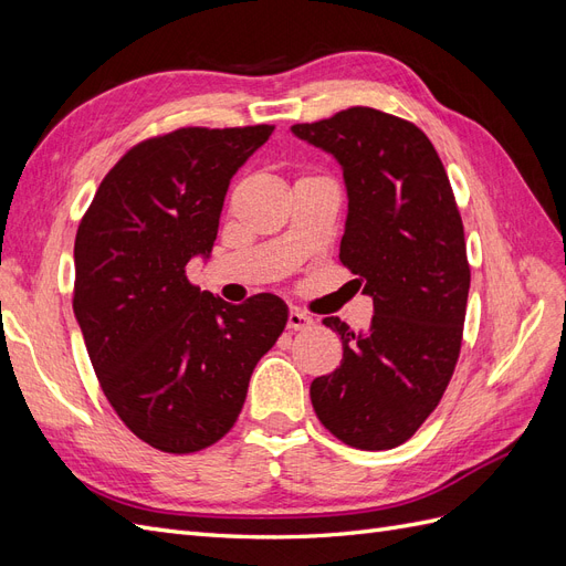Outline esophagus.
Wrapping results in <instances>:
<instances>
[{"label":"esophagus","mask_w":566,"mask_h":566,"mask_svg":"<svg viewBox=\"0 0 566 566\" xmlns=\"http://www.w3.org/2000/svg\"><path fill=\"white\" fill-rule=\"evenodd\" d=\"M314 325V321L306 316L304 312H297V310H293L287 314V328L290 331H306V328H312Z\"/></svg>","instance_id":"1"}]
</instances>
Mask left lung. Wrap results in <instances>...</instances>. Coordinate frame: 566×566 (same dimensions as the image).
<instances>
[{
    "label": "left lung",
    "instance_id": "1",
    "mask_svg": "<svg viewBox=\"0 0 566 566\" xmlns=\"http://www.w3.org/2000/svg\"><path fill=\"white\" fill-rule=\"evenodd\" d=\"M293 132L342 165L339 262L375 306L366 333L323 318L342 364L312 382V403L347 447L394 449L439 406L460 356L470 264L453 188L432 142L403 117L354 106Z\"/></svg>",
    "mask_w": 566,
    "mask_h": 566
}]
</instances>
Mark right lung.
Here are the masks:
<instances>
[{"instance_id": "1", "label": "right lung", "mask_w": 566, "mask_h": 566, "mask_svg": "<svg viewBox=\"0 0 566 566\" xmlns=\"http://www.w3.org/2000/svg\"><path fill=\"white\" fill-rule=\"evenodd\" d=\"M273 132L179 127L132 146L75 235L73 312L101 389L148 447L196 453L235 424L256 361L276 345V295L227 304L186 279L208 254L231 177Z\"/></svg>"}]
</instances>
